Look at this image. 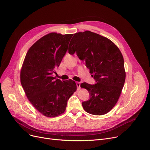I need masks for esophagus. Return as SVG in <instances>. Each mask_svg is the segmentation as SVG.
Listing matches in <instances>:
<instances>
[{
    "label": "esophagus",
    "instance_id": "34e87169",
    "mask_svg": "<svg viewBox=\"0 0 150 150\" xmlns=\"http://www.w3.org/2000/svg\"><path fill=\"white\" fill-rule=\"evenodd\" d=\"M76 86H77V87H78V89H80V84H81V83H80V82H76Z\"/></svg>",
    "mask_w": 150,
    "mask_h": 150
}]
</instances>
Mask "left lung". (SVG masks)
Here are the masks:
<instances>
[{"mask_svg":"<svg viewBox=\"0 0 150 150\" xmlns=\"http://www.w3.org/2000/svg\"><path fill=\"white\" fill-rule=\"evenodd\" d=\"M69 46L70 54L76 53L85 61L97 83L81 84L90 94L82 102L86 112L94 115L108 113L116 105L126 79L124 59L118 47L107 37L89 30L75 33Z\"/></svg>","mask_w":150,"mask_h":150,"instance_id":"obj_1","label":"left lung"}]
</instances>
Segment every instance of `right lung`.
Returning a JSON list of instances; mask_svg holds the SVG:
<instances>
[{
  "instance_id": "1",
  "label": "right lung",
  "mask_w": 150,
  "mask_h": 150,
  "mask_svg": "<svg viewBox=\"0 0 150 150\" xmlns=\"http://www.w3.org/2000/svg\"><path fill=\"white\" fill-rule=\"evenodd\" d=\"M73 34L51 32L32 45L20 71V81L28 100L38 112L54 118L66 111L67 100L77 86L72 80L53 76L68 49Z\"/></svg>"
}]
</instances>
